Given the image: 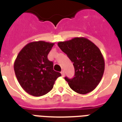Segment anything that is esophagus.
<instances>
[{
    "label": "esophagus",
    "instance_id": "obj_1",
    "mask_svg": "<svg viewBox=\"0 0 122 122\" xmlns=\"http://www.w3.org/2000/svg\"><path fill=\"white\" fill-rule=\"evenodd\" d=\"M61 75H62V76L63 77L65 76V71H62L61 72Z\"/></svg>",
    "mask_w": 122,
    "mask_h": 122
}]
</instances>
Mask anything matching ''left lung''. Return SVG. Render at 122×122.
<instances>
[{
	"instance_id": "1",
	"label": "left lung",
	"mask_w": 122,
	"mask_h": 122,
	"mask_svg": "<svg viewBox=\"0 0 122 122\" xmlns=\"http://www.w3.org/2000/svg\"><path fill=\"white\" fill-rule=\"evenodd\" d=\"M57 44L73 63L74 77L65 78L70 87L82 95L95 90L105 71V60L99 48L84 37L74 38Z\"/></svg>"
}]
</instances>
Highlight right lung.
Instances as JSON below:
<instances>
[{
  "label": "right lung",
  "instance_id": "add662e5",
  "mask_svg": "<svg viewBox=\"0 0 122 122\" xmlns=\"http://www.w3.org/2000/svg\"><path fill=\"white\" fill-rule=\"evenodd\" d=\"M54 43L32 42L25 46L18 53L14 65L20 86L29 94L40 97L52 90L60 72L53 70V63L48 55Z\"/></svg>",
  "mask_w": 122,
  "mask_h": 122
}]
</instances>
